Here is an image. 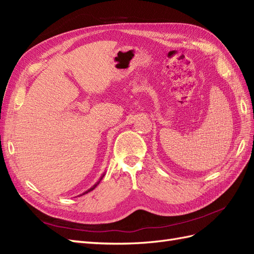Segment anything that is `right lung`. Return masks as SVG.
Instances as JSON below:
<instances>
[{"mask_svg": "<svg viewBox=\"0 0 254 254\" xmlns=\"http://www.w3.org/2000/svg\"><path fill=\"white\" fill-rule=\"evenodd\" d=\"M104 176H105V174H104V175H103V176L101 177V179H99V181H97V183H96V184H94V186H93V187H92V188H90V189H89L88 190H86V191H84V193H82V194H81L80 196H82V195H84V194H87V193H89V191H91V190H94V189H95V188H96V187L98 186V183H99V182H101V180H102V179L104 178Z\"/></svg>", "mask_w": 254, "mask_h": 254, "instance_id": "obj_1", "label": "right lung"}]
</instances>
